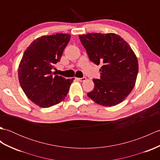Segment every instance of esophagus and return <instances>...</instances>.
<instances>
[{"instance_id":"34e87169","label":"esophagus","mask_w":160,"mask_h":160,"mask_svg":"<svg viewBox=\"0 0 160 160\" xmlns=\"http://www.w3.org/2000/svg\"><path fill=\"white\" fill-rule=\"evenodd\" d=\"M86 79H87V78H84V77H83V78H78V80H79V81H80V82H83V81H85Z\"/></svg>"}]
</instances>
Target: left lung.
I'll return each mask as SVG.
<instances>
[{
    "mask_svg": "<svg viewBox=\"0 0 160 160\" xmlns=\"http://www.w3.org/2000/svg\"><path fill=\"white\" fill-rule=\"evenodd\" d=\"M91 62L102 66L100 78L93 79L94 89L87 96L104 107L115 106L127 98L135 86L138 58L130 45L113 33L79 35Z\"/></svg>",
    "mask_w": 160,
    "mask_h": 160,
    "instance_id": "8db88e82",
    "label": "left lung"
}]
</instances>
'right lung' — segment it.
Here are the masks:
<instances>
[{
  "instance_id": "right-lung-1",
  "label": "right lung",
  "mask_w": 160,
  "mask_h": 160,
  "mask_svg": "<svg viewBox=\"0 0 160 160\" xmlns=\"http://www.w3.org/2000/svg\"><path fill=\"white\" fill-rule=\"evenodd\" d=\"M70 34L42 36L30 44L19 64V82L29 99L40 107L48 108L64 100L74 78L53 76L54 64L59 62L69 42Z\"/></svg>"
}]
</instances>
